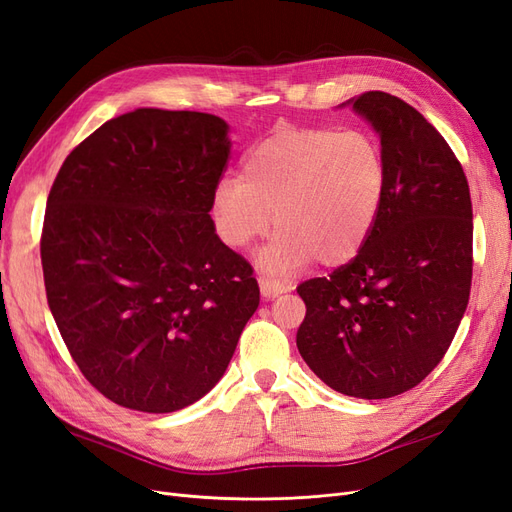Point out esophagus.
Wrapping results in <instances>:
<instances>
[{"label": "esophagus", "mask_w": 512, "mask_h": 512, "mask_svg": "<svg viewBox=\"0 0 512 512\" xmlns=\"http://www.w3.org/2000/svg\"><path fill=\"white\" fill-rule=\"evenodd\" d=\"M258 286H260V294L265 299H275V297H280L282 292H286V286L280 280H275V277H271V275H260Z\"/></svg>", "instance_id": "34e87169"}]
</instances>
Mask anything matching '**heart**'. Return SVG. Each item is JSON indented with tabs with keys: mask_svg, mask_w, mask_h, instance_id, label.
<instances>
[{
	"mask_svg": "<svg viewBox=\"0 0 512 512\" xmlns=\"http://www.w3.org/2000/svg\"><path fill=\"white\" fill-rule=\"evenodd\" d=\"M389 183L384 153L371 134L333 128L282 130L252 149L243 177H224L211 194L220 239L243 250L265 237L262 262L275 271L324 267L359 254L374 230Z\"/></svg>",
	"mask_w": 512,
	"mask_h": 512,
	"instance_id": "b5f03b06",
	"label": "heart"
}]
</instances>
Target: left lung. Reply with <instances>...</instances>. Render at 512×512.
<instances>
[{
  "instance_id": "obj_1",
  "label": "left lung",
  "mask_w": 512,
  "mask_h": 512,
  "mask_svg": "<svg viewBox=\"0 0 512 512\" xmlns=\"http://www.w3.org/2000/svg\"><path fill=\"white\" fill-rule=\"evenodd\" d=\"M380 136L389 183L348 265L303 282L297 348L333 391L386 399L423 382L451 346L472 286V200L453 149L397 96L350 100Z\"/></svg>"
}]
</instances>
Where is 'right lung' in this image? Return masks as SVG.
I'll use <instances>...</instances> for the list:
<instances>
[{
    "label": "right lung",
    "instance_id": "obj_1",
    "mask_svg": "<svg viewBox=\"0 0 512 512\" xmlns=\"http://www.w3.org/2000/svg\"><path fill=\"white\" fill-rule=\"evenodd\" d=\"M230 156L209 113L136 108L61 164L40 256L57 329L115 404L175 412L220 382L260 290L215 235L211 194Z\"/></svg>",
    "mask_w": 512,
    "mask_h": 512
}]
</instances>
